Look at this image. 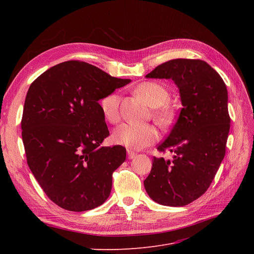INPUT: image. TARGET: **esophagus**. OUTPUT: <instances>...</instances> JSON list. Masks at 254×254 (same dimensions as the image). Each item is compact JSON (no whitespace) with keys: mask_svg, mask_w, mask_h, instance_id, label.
I'll use <instances>...</instances> for the list:
<instances>
[{"mask_svg":"<svg viewBox=\"0 0 254 254\" xmlns=\"http://www.w3.org/2000/svg\"><path fill=\"white\" fill-rule=\"evenodd\" d=\"M136 155H137V154H136L134 151H131V150H129V149L127 150V158H128V159H132Z\"/></svg>","mask_w":254,"mask_h":254,"instance_id":"esophagus-1","label":"esophagus"}]
</instances>
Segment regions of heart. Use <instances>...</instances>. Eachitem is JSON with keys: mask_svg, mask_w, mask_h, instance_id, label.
Wrapping results in <instances>:
<instances>
[{"mask_svg": "<svg viewBox=\"0 0 254 254\" xmlns=\"http://www.w3.org/2000/svg\"><path fill=\"white\" fill-rule=\"evenodd\" d=\"M136 91L152 108L158 109L154 115L159 124H169L173 117L172 110L164 106L169 100V91L162 84L147 81L139 84ZM119 102L120 98L116 92L106 96L101 101V109L105 118L111 124H116L119 118ZM158 138L157 130L150 125L123 124L119 126L113 134V140L119 145H124L129 149H142L146 146L154 143Z\"/></svg>", "mask_w": 254, "mask_h": 254, "instance_id": "1", "label": "heart"}]
</instances>
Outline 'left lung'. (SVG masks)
Wrapping results in <instances>:
<instances>
[{"label": "left lung", "instance_id": "left-lung-1", "mask_svg": "<svg viewBox=\"0 0 254 254\" xmlns=\"http://www.w3.org/2000/svg\"><path fill=\"white\" fill-rule=\"evenodd\" d=\"M145 77L172 79L182 108L157 146L159 151L174 153L173 161L153 157L144 188L157 204L189 205L206 192L224 157L231 124L228 89L220 75L201 60H172Z\"/></svg>", "mask_w": 254, "mask_h": 254}]
</instances>
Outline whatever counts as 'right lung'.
Masks as SVG:
<instances>
[{
	"instance_id": "add662e5",
	"label": "right lung",
	"mask_w": 254,
	"mask_h": 254,
	"mask_svg": "<svg viewBox=\"0 0 254 254\" xmlns=\"http://www.w3.org/2000/svg\"><path fill=\"white\" fill-rule=\"evenodd\" d=\"M129 82L69 61L31 84L21 119L26 161L47 196L63 209L87 211L108 198L112 174L127 151L120 145L101 146L109 130L98 102Z\"/></svg>"
}]
</instances>
